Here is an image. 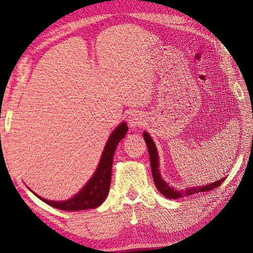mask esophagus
Returning a JSON list of instances; mask_svg holds the SVG:
<instances>
[{"label":"esophagus","instance_id":"34e87169","mask_svg":"<svg viewBox=\"0 0 253 253\" xmlns=\"http://www.w3.org/2000/svg\"><path fill=\"white\" fill-rule=\"evenodd\" d=\"M128 124L131 128H137L140 127L141 125H144V117L140 113H132L130 114V116L128 117Z\"/></svg>","mask_w":253,"mask_h":253}]
</instances>
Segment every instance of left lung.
I'll use <instances>...</instances> for the list:
<instances>
[{"label": "left lung", "instance_id": "8db88e82", "mask_svg": "<svg viewBox=\"0 0 253 253\" xmlns=\"http://www.w3.org/2000/svg\"><path fill=\"white\" fill-rule=\"evenodd\" d=\"M144 139L146 141L147 148H148V153H149V158H150V167H151V173H153V178H154V182L157 189L159 190L160 194L163 196L166 197L168 199H178V198H182V197H187V196H191L195 194H199V192H205V191H210L214 189V188L219 187L223 180L226 178L220 179V180L215 181V182H211L207 186H201V187H189L187 189L183 190H177L173 189L172 187H170L168 183L165 182L163 180L162 176H160L159 169H158V153L157 149H156V146L154 144V140L151 139V137L148 135V132L144 131Z\"/></svg>", "mask_w": 253, "mask_h": 253}]
</instances>
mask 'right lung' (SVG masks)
Here are the masks:
<instances>
[{
	"mask_svg": "<svg viewBox=\"0 0 253 253\" xmlns=\"http://www.w3.org/2000/svg\"><path fill=\"white\" fill-rule=\"evenodd\" d=\"M127 130V124L122 123L112 132L106 146H105L97 170H96L90 180L86 183V186L72 199H68L66 201H50L38 195L36 196L44 201L45 204L61 210L76 211L97 208L98 206L103 204V201L106 199L108 195L112 180V167L115 150L117 148L118 142L126 136Z\"/></svg>",
	"mask_w": 253,
	"mask_h": 253,
	"instance_id": "right-lung-1",
	"label": "right lung"
}]
</instances>
